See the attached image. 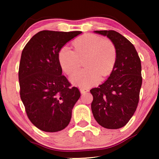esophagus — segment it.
Listing matches in <instances>:
<instances>
[{"mask_svg":"<svg viewBox=\"0 0 159 159\" xmlns=\"http://www.w3.org/2000/svg\"><path fill=\"white\" fill-rule=\"evenodd\" d=\"M80 92H81L82 94H84V93L88 92V89L85 88H80Z\"/></svg>","mask_w":159,"mask_h":159,"instance_id":"1","label":"esophagus"}]
</instances>
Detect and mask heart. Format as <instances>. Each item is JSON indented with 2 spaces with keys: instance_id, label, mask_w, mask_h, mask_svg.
Masks as SVG:
<instances>
[{
  "instance_id": "1",
  "label": "heart",
  "mask_w": 159,
  "mask_h": 159,
  "mask_svg": "<svg viewBox=\"0 0 159 159\" xmlns=\"http://www.w3.org/2000/svg\"><path fill=\"white\" fill-rule=\"evenodd\" d=\"M74 44L75 51L65 45L58 54L61 66L68 75L75 72L80 66V58L86 57V68L71 76L72 83L90 87L101 81L102 76L111 73L116 61V49L111 41L88 34L78 38Z\"/></svg>"
}]
</instances>
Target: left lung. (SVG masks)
<instances>
[{
    "label": "left lung",
    "instance_id": "obj_1",
    "mask_svg": "<svg viewBox=\"0 0 159 159\" xmlns=\"http://www.w3.org/2000/svg\"><path fill=\"white\" fill-rule=\"evenodd\" d=\"M95 33L106 36L116 49V61L108 79L90 90L91 109L100 125L119 129L127 125L138 107L142 85L141 62L135 48L127 38L114 30Z\"/></svg>",
    "mask_w": 159,
    "mask_h": 159
}]
</instances>
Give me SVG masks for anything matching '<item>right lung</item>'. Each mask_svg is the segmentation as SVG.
Segmentation results:
<instances>
[{
	"instance_id": "obj_1",
	"label": "right lung",
	"mask_w": 159,
	"mask_h": 159,
	"mask_svg": "<svg viewBox=\"0 0 159 159\" xmlns=\"http://www.w3.org/2000/svg\"><path fill=\"white\" fill-rule=\"evenodd\" d=\"M81 33L43 30L30 39L21 53L20 97L28 118L42 131H61L70 122L80 93L62 75L58 54L61 47Z\"/></svg>"
}]
</instances>
